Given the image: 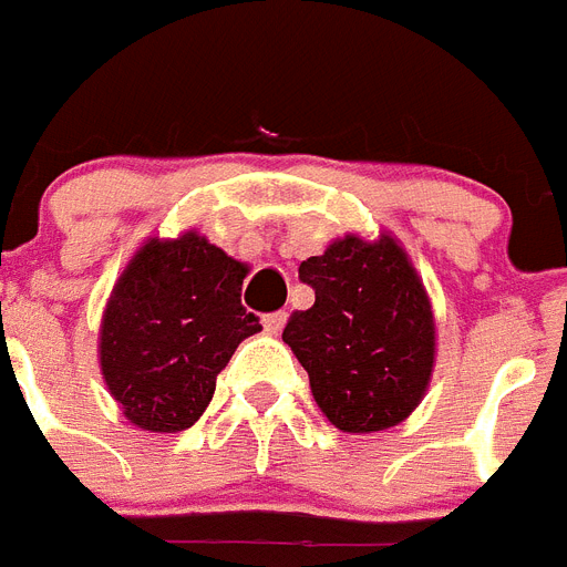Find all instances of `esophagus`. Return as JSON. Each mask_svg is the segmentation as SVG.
<instances>
[{
  "label": "esophagus",
  "mask_w": 567,
  "mask_h": 567,
  "mask_svg": "<svg viewBox=\"0 0 567 567\" xmlns=\"http://www.w3.org/2000/svg\"><path fill=\"white\" fill-rule=\"evenodd\" d=\"M285 322H288V313L285 311H274V313H265V317H261V326H265V331H268V334H279V331L285 328Z\"/></svg>",
  "instance_id": "34e87169"
}]
</instances>
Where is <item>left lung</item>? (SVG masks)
<instances>
[{"label": "left lung", "instance_id": "obj_1", "mask_svg": "<svg viewBox=\"0 0 567 567\" xmlns=\"http://www.w3.org/2000/svg\"><path fill=\"white\" fill-rule=\"evenodd\" d=\"M313 306L282 331L322 415L342 432H380L406 421L435 365V317L406 250L346 236L299 265Z\"/></svg>", "mask_w": 567, "mask_h": 567}]
</instances>
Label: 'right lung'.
I'll return each instance as SVG.
<instances>
[{
  "label": "right lung",
  "instance_id": "add662e5",
  "mask_svg": "<svg viewBox=\"0 0 567 567\" xmlns=\"http://www.w3.org/2000/svg\"><path fill=\"white\" fill-rule=\"evenodd\" d=\"M245 261L187 230L130 259L100 322V372L126 421L146 432L193 426L218 372L261 331L241 306Z\"/></svg>",
  "mask_w": 567,
  "mask_h": 567
}]
</instances>
